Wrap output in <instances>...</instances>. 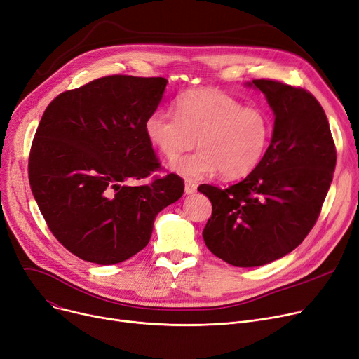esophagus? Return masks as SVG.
<instances>
[{
	"label": "esophagus",
	"mask_w": 359,
	"mask_h": 359,
	"mask_svg": "<svg viewBox=\"0 0 359 359\" xmlns=\"http://www.w3.org/2000/svg\"><path fill=\"white\" fill-rule=\"evenodd\" d=\"M184 191H185V194H194L196 191H197V185L194 184V182H185V185H184Z\"/></svg>",
	"instance_id": "1"
}]
</instances>
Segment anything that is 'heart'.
Here are the masks:
<instances>
[{
	"label": "heart",
	"instance_id": "1",
	"mask_svg": "<svg viewBox=\"0 0 359 359\" xmlns=\"http://www.w3.org/2000/svg\"><path fill=\"white\" fill-rule=\"evenodd\" d=\"M149 142L168 159L196 144L200 149L170 163L181 177L197 181L220 174L228 180L250 175L269 150L271 115L259 107H244L219 90L198 89L177 99V114L156 109L144 123Z\"/></svg>",
	"mask_w": 359,
	"mask_h": 359
}]
</instances>
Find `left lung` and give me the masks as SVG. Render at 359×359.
Instances as JSON below:
<instances>
[{"label":"left lung","mask_w":359,"mask_h":359,"mask_svg":"<svg viewBox=\"0 0 359 359\" xmlns=\"http://www.w3.org/2000/svg\"><path fill=\"white\" fill-rule=\"evenodd\" d=\"M264 93L275 126L263 162L226 190L203 184L212 201L208 248L236 267H257L295 250L313 229L330 189L336 147L318 100L275 80L248 83Z\"/></svg>","instance_id":"left-lung-1"}]
</instances>
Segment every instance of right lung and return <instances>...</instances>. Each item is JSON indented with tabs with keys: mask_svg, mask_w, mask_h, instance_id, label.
Segmentation results:
<instances>
[{
	"mask_svg": "<svg viewBox=\"0 0 359 359\" xmlns=\"http://www.w3.org/2000/svg\"><path fill=\"white\" fill-rule=\"evenodd\" d=\"M168 80L108 76L58 95L45 109L29 156V182L48 228L81 260L108 266L142 251L155 217L181 198L184 181L161 168L144 123Z\"/></svg>",
	"mask_w": 359,
	"mask_h": 359,
	"instance_id": "add662e5",
	"label": "right lung"
}]
</instances>
